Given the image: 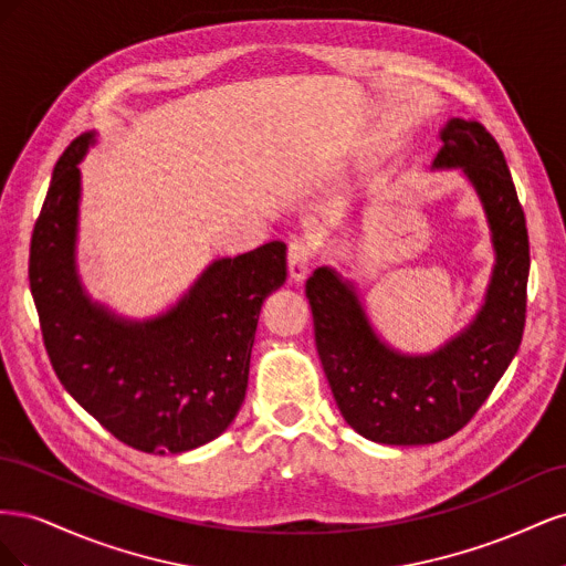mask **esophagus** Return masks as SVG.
<instances>
[{"label":"esophagus","instance_id":"obj_1","mask_svg":"<svg viewBox=\"0 0 566 566\" xmlns=\"http://www.w3.org/2000/svg\"><path fill=\"white\" fill-rule=\"evenodd\" d=\"M314 264V245L304 238H295L287 245V271L295 281H304L310 266Z\"/></svg>","mask_w":566,"mask_h":566}]
</instances>
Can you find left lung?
I'll use <instances>...</instances> for the list:
<instances>
[{
	"label": "left lung",
	"instance_id": "left-lung-1",
	"mask_svg": "<svg viewBox=\"0 0 566 566\" xmlns=\"http://www.w3.org/2000/svg\"><path fill=\"white\" fill-rule=\"evenodd\" d=\"M434 167H462L493 233L495 269L482 312L465 333L430 356H401L378 339L352 285L328 266L306 279L314 337L342 418L391 447L453 437L489 399L515 358L526 321L528 233L515 181L491 132L453 117Z\"/></svg>",
	"mask_w": 566,
	"mask_h": 566
}]
</instances>
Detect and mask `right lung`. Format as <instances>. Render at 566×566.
<instances>
[{"mask_svg": "<svg viewBox=\"0 0 566 566\" xmlns=\"http://www.w3.org/2000/svg\"><path fill=\"white\" fill-rule=\"evenodd\" d=\"M82 134L54 167L30 241V293L49 361L71 397L127 447L184 453L241 408L264 297L285 281V243L219 260L172 312L125 323L84 297L73 250Z\"/></svg>", "mask_w": 566, "mask_h": 566, "instance_id": "right-lung-1", "label": "right lung"}]
</instances>
